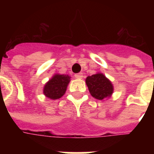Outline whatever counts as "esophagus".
<instances>
[{
    "label": "esophagus",
    "mask_w": 154,
    "mask_h": 154,
    "mask_svg": "<svg viewBox=\"0 0 154 154\" xmlns=\"http://www.w3.org/2000/svg\"><path fill=\"white\" fill-rule=\"evenodd\" d=\"M74 77H76V78L81 79V78H82V77H83V74H82V72H79V73H76V74L74 75Z\"/></svg>",
    "instance_id": "1"
}]
</instances>
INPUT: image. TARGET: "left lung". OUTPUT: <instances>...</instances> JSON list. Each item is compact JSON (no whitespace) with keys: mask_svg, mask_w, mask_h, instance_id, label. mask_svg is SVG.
Returning <instances> with one entry per match:
<instances>
[{"mask_svg":"<svg viewBox=\"0 0 154 154\" xmlns=\"http://www.w3.org/2000/svg\"><path fill=\"white\" fill-rule=\"evenodd\" d=\"M89 91L92 97L103 100L111 96L113 91L112 85L102 73H97L87 77L85 80Z\"/></svg>","mask_w":154,"mask_h":154,"instance_id":"left-lung-1","label":"left lung"}]
</instances>
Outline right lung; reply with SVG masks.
Segmentation results:
<instances>
[{
  "label": "right lung",
  "mask_w": 154,
  "mask_h": 154,
  "mask_svg": "<svg viewBox=\"0 0 154 154\" xmlns=\"http://www.w3.org/2000/svg\"><path fill=\"white\" fill-rule=\"evenodd\" d=\"M69 81L70 77L68 75H54L45 85L44 94L53 100L60 98L65 94Z\"/></svg>",
  "instance_id": "1"
}]
</instances>
